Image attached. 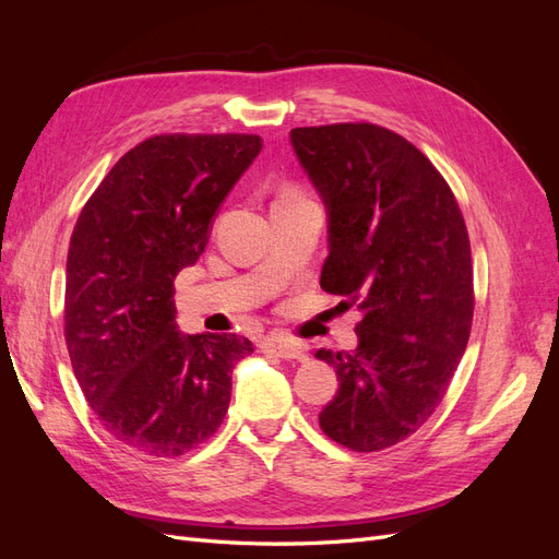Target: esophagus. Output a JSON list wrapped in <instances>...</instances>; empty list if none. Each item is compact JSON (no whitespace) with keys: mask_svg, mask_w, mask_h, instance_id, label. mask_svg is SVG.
I'll use <instances>...</instances> for the list:
<instances>
[{"mask_svg":"<svg viewBox=\"0 0 559 559\" xmlns=\"http://www.w3.org/2000/svg\"><path fill=\"white\" fill-rule=\"evenodd\" d=\"M261 349H263V352H267V354H275V357L286 359V361H292V359H296V361H308V352H306V347L298 345V343L265 341V343L261 345Z\"/></svg>","mask_w":559,"mask_h":559,"instance_id":"obj_1","label":"esophagus"}]
</instances>
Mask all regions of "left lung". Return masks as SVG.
Listing matches in <instances>:
<instances>
[{
    "label": "left lung",
    "instance_id": "1",
    "mask_svg": "<svg viewBox=\"0 0 559 559\" xmlns=\"http://www.w3.org/2000/svg\"><path fill=\"white\" fill-rule=\"evenodd\" d=\"M294 154L326 207L321 289L359 300V345L319 349L341 386L319 413L335 443L378 452L443 401L473 319L471 245L441 173L373 123L294 128Z\"/></svg>",
    "mask_w": 559,
    "mask_h": 559
}]
</instances>
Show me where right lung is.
<instances>
[{
    "instance_id": "1",
    "label": "right lung",
    "mask_w": 559,
    "mask_h": 559,
    "mask_svg": "<svg viewBox=\"0 0 559 559\" xmlns=\"http://www.w3.org/2000/svg\"><path fill=\"white\" fill-rule=\"evenodd\" d=\"M259 134H156L118 160L67 251L64 341L103 427L146 456H179L224 421L240 335L177 326L175 277L261 154Z\"/></svg>"
}]
</instances>
